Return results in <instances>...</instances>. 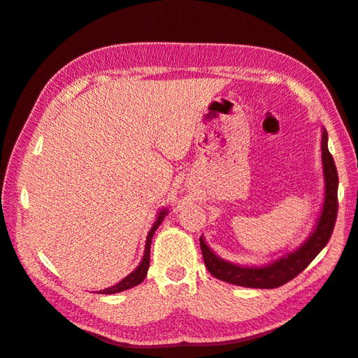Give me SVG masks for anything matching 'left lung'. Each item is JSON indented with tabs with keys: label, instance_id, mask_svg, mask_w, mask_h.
Masks as SVG:
<instances>
[{
	"label": "left lung",
	"instance_id": "obj_1",
	"mask_svg": "<svg viewBox=\"0 0 358 358\" xmlns=\"http://www.w3.org/2000/svg\"><path fill=\"white\" fill-rule=\"evenodd\" d=\"M322 156L326 194L322 216H320L317 227L309 236V239L306 241L300 249L295 250L294 253L286 255V257L280 258L278 261H273L272 264L264 267H241L216 257V255L208 249L206 241L201 238L199 243L203 262H206V267L215 278L243 287L275 289L300 275L313 261V258L324 249V245L329 243V239L332 236L338 213V173L337 169H335L334 157L329 150H327L326 131H323L322 137Z\"/></svg>",
	"mask_w": 358,
	"mask_h": 358
}]
</instances>
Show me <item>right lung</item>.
<instances>
[{
	"label": "right lung",
	"mask_w": 358,
	"mask_h": 358,
	"mask_svg": "<svg viewBox=\"0 0 358 358\" xmlns=\"http://www.w3.org/2000/svg\"><path fill=\"white\" fill-rule=\"evenodd\" d=\"M165 215H166V210L160 211L159 216H157V220H156V222H155V225H152V229L150 230L148 236H147V244H145L143 259H142L141 264L137 266L136 271H134L133 273H129V275L127 276V278H123L120 282L115 284V286L108 287V289H105V290H101V294H119V292H123V290H127V289H131V287L137 286V284H141V282L145 280V276H147V272H148V267H150V247H151V239H152V235H155L156 229L160 225V222L164 221Z\"/></svg>",
	"instance_id": "obj_1"
}]
</instances>
